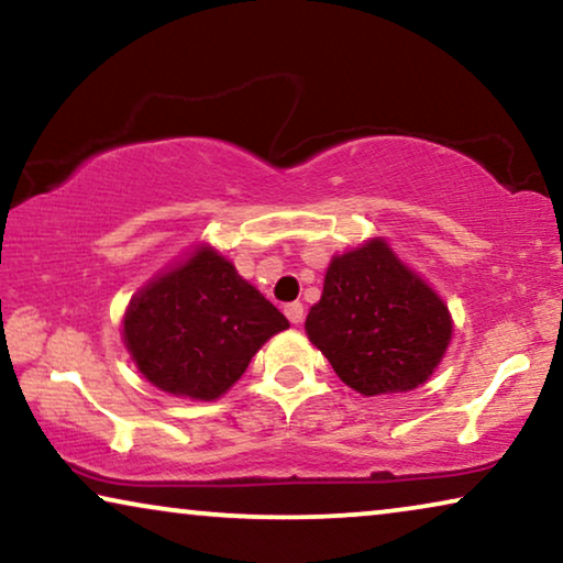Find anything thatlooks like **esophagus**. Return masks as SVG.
<instances>
[{"instance_id": "esophagus-1", "label": "esophagus", "mask_w": 563, "mask_h": 563, "mask_svg": "<svg viewBox=\"0 0 563 563\" xmlns=\"http://www.w3.org/2000/svg\"><path fill=\"white\" fill-rule=\"evenodd\" d=\"M283 311H285V316H288L290 323H300V321H303V303H298V300H296V303L285 306Z\"/></svg>"}]
</instances>
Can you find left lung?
<instances>
[{"label":"left lung","mask_w":563,"mask_h":563,"mask_svg":"<svg viewBox=\"0 0 563 563\" xmlns=\"http://www.w3.org/2000/svg\"><path fill=\"white\" fill-rule=\"evenodd\" d=\"M306 334L342 383L369 398L416 390L433 375L451 342V316L375 236L331 260Z\"/></svg>","instance_id":"1"}]
</instances>
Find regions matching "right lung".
<instances>
[{
    "instance_id": "right-lung-1",
    "label": "right lung",
    "mask_w": 563,
    "mask_h": 563,
    "mask_svg": "<svg viewBox=\"0 0 563 563\" xmlns=\"http://www.w3.org/2000/svg\"><path fill=\"white\" fill-rule=\"evenodd\" d=\"M288 319L211 247L150 280L124 313L137 369L170 395L217 400Z\"/></svg>"
}]
</instances>
